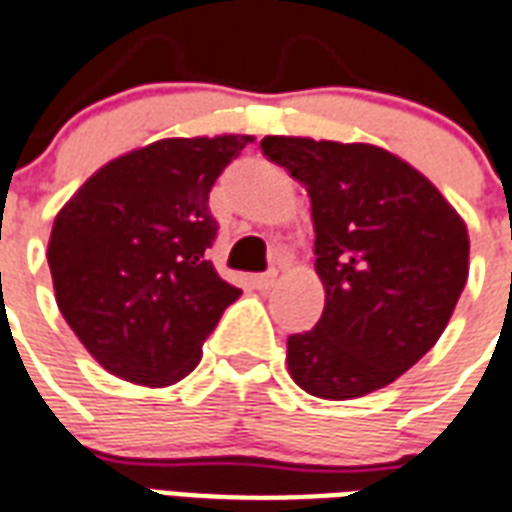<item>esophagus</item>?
Here are the masks:
<instances>
[{
    "instance_id": "obj_1",
    "label": "esophagus",
    "mask_w": 512,
    "mask_h": 512,
    "mask_svg": "<svg viewBox=\"0 0 512 512\" xmlns=\"http://www.w3.org/2000/svg\"><path fill=\"white\" fill-rule=\"evenodd\" d=\"M275 281H278V272L275 270L261 272V275H253V286H256V289H270Z\"/></svg>"
}]
</instances>
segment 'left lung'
<instances>
[{"instance_id":"left-lung-1","label":"left lung","mask_w":512,"mask_h":512,"mask_svg":"<svg viewBox=\"0 0 512 512\" xmlns=\"http://www.w3.org/2000/svg\"><path fill=\"white\" fill-rule=\"evenodd\" d=\"M261 149L311 196L324 311L289 335L305 393L346 401L382 390L423 357L469 275V234L434 182L374 144L264 136Z\"/></svg>"}]
</instances>
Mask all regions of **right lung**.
<instances>
[{"instance_id":"add662e5","label":"right lung","mask_w":512,"mask_h":512,"mask_svg":"<svg viewBox=\"0 0 512 512\" xmlns=\"http://www.w3.org/2000/svg\"><path fill=\"white\" fill-rule=\"evenodd\" d=\"M253 136L160 138L108 160L57 212L48 267L70 330L108 374L144 387L199 365L240 297L207 251L210 190Z\"/></svg>"}]
</instances>
